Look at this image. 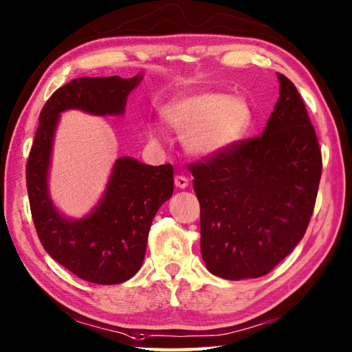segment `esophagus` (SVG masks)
<instances>
[{
	"label": "esophagus",
	"mask_w": 352,
	"mask_h": 352,
	"mask_svg": "<svg viewBox=\"0 0 352 352\" xmlns=\"http://www.w3.org/2000/svg\"><path fill=\"white\" fill-rule=\"evenodd\" d=\"M174 182H175V186H177V188H180V189L188 188V184H189V180H188V178H186V177H183V175H175Z\"/></svg>",
	"instance_id": "1"
}]
</instances>
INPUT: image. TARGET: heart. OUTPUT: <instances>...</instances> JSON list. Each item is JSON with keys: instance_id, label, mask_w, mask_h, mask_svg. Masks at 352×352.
Here are the masks:
<instances>
[{"instance_id": "1", "label": "heart", "mask_w": 352, "mask_h": 352, "mask_svg": "<svg viewBox=\"0 0 352 352\" xmlns=\"http://www.w3.org/2000/svg\"><path fill=\"white\" fill-rule=\"evenodd\" d=\"M166 118L178 132L186 133L189 154L210 158L243 138L252 123V111L239 95L203 91L175 100L166 109Z\"/></svg>"}]
</instances>
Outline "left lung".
Segmentation results:
<instances>
[{
  "instance_id": "obj_1",
  "label": "left lung",
  "mask_w": 352,
  "mask_h": 352,
  "mask_svg": "<svg viewBox=\"0 0 352 352\" xmlns=\"http://www.w3.org/2000/svg\"><path fill=\"white\" fill-rule=\"evenodd\" d=\"M277 76L280 98L263 133L190 166L203 260L226 280L271 272L303 239L314 212L320 146L296 86Z\"/></svg>"
}]
</instances>
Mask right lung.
Instances as JSON below:
<instances>
[{
  "label": "right lung",
  "instance_id": "right-lung-1",
  "mask_svg": "<svg viewBox=\"0 0 352 352\" xmlns=\"http://www.w3.org/2000/svg\"><path fill=\"white\" fill-rule=\"evenodd\" d=\"M142 78V74L132 78L81 76L56 89L41 109L25 166L30 212L43 248L66 270L91 283L118 285L138 272L152 220L174 192V168L121 157L92 212L80 220L67 219L54 206L47 189L55 127L60 113L67 109L121 115L127 95Z\"/></svg>",
  "mask_w": 352,
  "mask_h": 352
}]
</instances>
